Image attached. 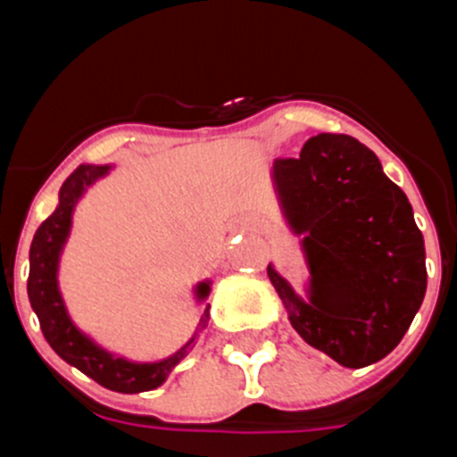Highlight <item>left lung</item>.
<instances>
[{
  "mask_svg": "<svg viewBox=\"0 0 457 457\" xmlns=\"http://www.w3.org/2000/svg\"><path fill=\"white\" fill-rule=\"evenodd\" d=\"M286 226L300 240L304 295L268 265L293 329L348 369L385 359L421 309L426 247L405 192L348 135L311 137L270 169Z\"/></svg>",
  "mask_w": 457,
  "mask_h": 457,
  "instance_id": "1",
  "label": "left lung"
}]
</instances>
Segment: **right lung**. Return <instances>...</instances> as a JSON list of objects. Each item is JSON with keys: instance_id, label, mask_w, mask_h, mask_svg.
Instances as JSON below:
<instances>
[{"instance_id": "add662e5", "label": "right lung", "mask_w": 457, "mask_h": 457, "mask_svg": "<svg viewBox=\"0 0 457 457\" xmlns=\"http://www.w3.org/2000/svg\"><path fill=\"white\" fill-rule=\"evenodd\" d=\"M114 164H79L66 179L59 189V204L54 212L38 226L29 247V281H27V295H29L31 309L38 316L43 337L50 343L66 364L75 366L96 379L104 389L119 391V394H141V391L157 389L169 378L180 359L192 350L199 332L208 325L210 306H205L199 318V325L194 329L192 338L173 354L157 361H132L119 353H112L100 345L96 338L82 332L68 313L66 300L59 288V268H62V253L72 231V215L84 194L93 185L109 176ZM212 281L204 278L192 288L194 302L204 304L208 300Z\"/></svg>"}]
</instances>
